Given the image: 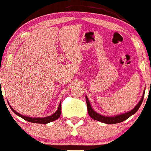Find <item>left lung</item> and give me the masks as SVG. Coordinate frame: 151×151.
Returning a JSON list of instances; mask_svg holds the SVG:
<instances>
[{
    "label": "left lung",
    "mask_w": 151,
    "mask_h": 151,
    "mask_svg": "<svg viewBox=\"0 0 151 151\" xmlns=\"http://www.w3.org/2000/svg\"><path fill=\"white\" fill-rule=\"evenodd\" d=\"M145 91L144 93H143L142 96L141 100L139 101V102L138 103L137 105H136L133 110L127 112V113H123V114H121V115H117V116H102V115L99 114V113H96V112L92 108L90 101H89L88 99H87V97L86 96L85 99H86V101H87L88 114L90 115V117H91L92 119H93L94 120H97V121L101 122H103V123H105V124H116V123L122 122L127 119L130 116H131L132 115L134 114V113L139 110V108L140 107V106H141L142 103L143 99H144Z\"/></svg>",
    "instance_id": "1"
}]
</instances>
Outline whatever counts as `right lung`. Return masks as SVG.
I'll return each mask as SVG.
<instances>
[{
  "label": "right lung",
  "mask_w": 151,
  "mask_h": 151,
  "mask_svg": "<svg viewBox=\"0 0 151 151\" xmlns=\"http://www.w3.org/2000/svg\"><path fill=\"white\" fill-rule=\"evenodd\" d=\"M9 107L11 108V110L14 112L16 115H18V116L21 117L22 119H24V120L27 122H29L32 123H38V124H47V123H50L51 122L55 121V120L58 119V118L60 117V115L61 113V103L59 104L58 107V110H56L55 113H53L52 115L50 116H47V117H43V118H32V117H29V116H23V115L20 114L18 113V112L15 111L13 108H12L11 106L9 105Z\"/></svg>",
  "instance_id": "1"
}]
</instances>
